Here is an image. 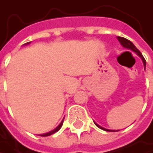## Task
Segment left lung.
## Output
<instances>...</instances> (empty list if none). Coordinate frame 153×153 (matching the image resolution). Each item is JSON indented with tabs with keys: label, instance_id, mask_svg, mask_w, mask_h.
Returning <instances> with one entry per match:
<instances>
[{
	"label": "left lung",
	"instance_id": "left-lung-1",
	"mask_svg": "<svg viewBox=\"0 0 153 153\" xmlns=\"http://www.w3.org/2000/svg\"><path fill=\"white\" fill-rule=\"evenodd\" d=\"M117 39H118V41L120 42V43L122 45V46L124 47V48H128V49H130V50H132V51H134V52H136L137 54V56L142 59V61H143V66H144V70H145V65H146V61H145V59H144V57L143 56V55H142V53L138 50L137 48V47L135 46L130 41H128V40H127L126 38H123V37H117ZM96 125H97V127H98L99 128H101V129H103V130H105V131H112V132H114V131H118V130H111V129H106V128H103V127H101V126H99L98 124H97L96 122H94Z\"/></svg>",
	"mask_w": 153,
	"mask_h": 153
}]
</instances>
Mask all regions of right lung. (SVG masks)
<instances>
[{
  "instance_id": "obj_1",
  "label": "right lung",
  "mask_w": 153,
  "mask_h": 153,
  "mask_svg": "<svg viewBox=\"0 0 153 153\" xmlns=\"http://www.w3.org/2000/svg\"><path fill=\"white\" fill-rule=\"evenodd\" d=\"M30 42H27V43H25V44H29ZM63 122H64V120H62L61 121V123L54 129V130H52V131H50V132H48V133H46V134H43V135H41L42 137H48V136H50V135H52V134H54V133H56V132H57L60 128H61V127H62V125H63Z\"/></svg>"
}]
</instances>
